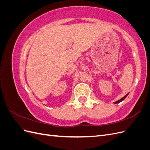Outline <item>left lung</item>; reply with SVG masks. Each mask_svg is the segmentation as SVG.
<instances>
[{"label":"left lung","instance_id":"1","mask_svg":"<svg viewBox=\"0 0 150 150\" xmlns=\"http://www.w3.org/2000/svg\"><path fill=\"white\" fill-rule=\"evenodd\" d=\"M128 94H127L126 95V96H124L123 98H121V99H120V100H118V101H116V102L115 103V104H117V103H119L121 102V101H122V100H124V99H125V98H126V96H128Z\"/></svg>","mask_w":150,"mask_h":150}]
</instances>
